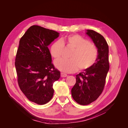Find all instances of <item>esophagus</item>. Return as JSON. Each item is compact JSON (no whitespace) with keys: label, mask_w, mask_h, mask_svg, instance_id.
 <instances>
[{"label":"esophagus","mask_w":128,"mask_h":128,"mask_svg":"<svg viewBox=\"0 0 128 128\" xmlns=\"http://www.w3.org/2000/svg\"><path fill=\"white\" fill-rule=\"evenodd\" d=\"M61 76L62 77H64L67 76V75L66 74H64V72H61Z\"/></svg>","instance_id":"esophagus-1"}]
</instances>
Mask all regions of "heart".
Here are the masks:
<instances>
[{
  "mask_svg": "<svg viewBox=\"0 0 128 128\" xmlns=\"http://www.w3.org/2000/svg\"><path fill=\"white\" fill-rule=\"evenodd\" d=\"M64 47L72 48L68 60L60 59L55 62L59 70L72 72L78 68L84 70L90 68L95 63L98 51L96 46L79 34H73L61 38L60 41L54 42L50 46V52L55 59L62 56Z\"/></svg>",
  "mask_w": 128,
  "mask_h": 128,
  "instance_id": "obj_1",
  "label": "heart"
}]
</instances>
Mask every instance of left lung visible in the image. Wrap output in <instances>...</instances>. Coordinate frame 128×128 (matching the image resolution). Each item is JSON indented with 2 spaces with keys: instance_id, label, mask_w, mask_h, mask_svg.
Instances as JSON below:
<instances>
[{
  "instance_id": "8db88e82",
  "label": "left lung",
  "mask_w": 128,
  "mask_h": 128,
  "mask_svg": "<svg viewBox=\"0 0 128 128\" xmlns=\"http://www.w3.org/2000/svg\"><path fill=\"white\" fill-rule=\"evenodd\" d=\"M90 37L98 48L96 60L92 67L76 75V82L72 89L75 101L81 105H87L94 102L102 94L110 69L109 48L104 37L92 30H88Z\"/></svg>"
}]
</instances>
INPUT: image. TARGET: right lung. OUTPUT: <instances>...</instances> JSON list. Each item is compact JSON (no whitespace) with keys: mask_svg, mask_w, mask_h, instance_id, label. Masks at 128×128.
<instances>
[{"mask_svg":"<svg viewBox=\"0 0 128 128\" xmlns=\"http://www.w3.org/2000/svg\"><path fill=\"white\" fill-rule=\"evenodd\" d=\"M59 34L38 26H32L21 38L15 66L18 86L30 101L44 104L53 97V84L60 72L52 63L48 46Z\"/></svg>","mask_w":128,"mask_h":128,"instance_id":"1","label":"right lung"}]
</instances>
